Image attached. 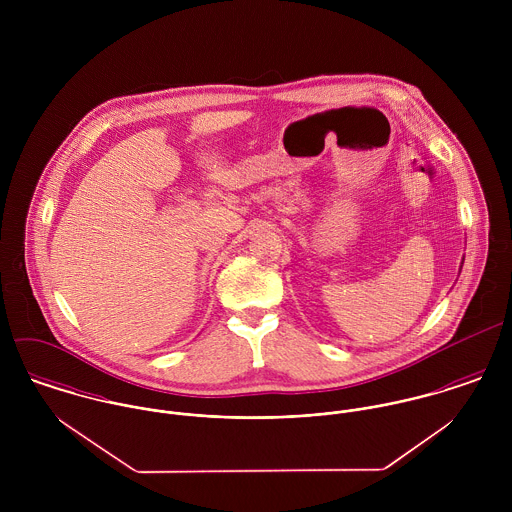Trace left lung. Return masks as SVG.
<instances>
[{
    "mask_svg": "<svg viewBox=\"0 0 512 512\" xmlns=\"http://www.w3.org/2000/svg\"><path fill=\"white\" fill-rule=\"evenodd\" d=\"M461 266H463V262H461Z\"/></svg>",
    "mask_w": 512,
    "mask_h": 512,
    "instance_id": "8db88e82",
    "label": "left lung"
}]
</instances>
